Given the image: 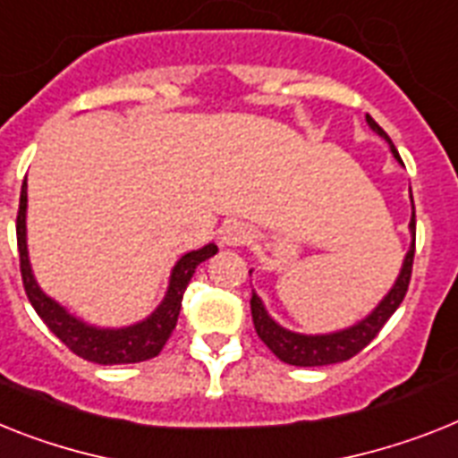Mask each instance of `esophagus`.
Returning a JSON list of instances; mask_svg holds the SVG:
<instances>
[{"label": "esophagus", "instance_id": "34e87169", "mask_svg": "<svg viewBox=\"0 0 458 458\" xmlns=\"http://www.w3.org/2000/svg\"><path fill=\"white\" fill-rule=\"evenodd\" d=\"M250 238H252V232L243 225V222H229L220 233L222 245H229V248L250 243Z\"/></svg>", "mask_w": 458, "mask_h": 458}]
</instances>
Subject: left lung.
<instances>
[{"instance_id":"8db88e82","label":"left lung","mask_w":458,"mask_h":458,"mask_svg":"<svg viewBox=\"0 0 458 458\" xmlns=\"http://www.w3.org/2000/svg\"><path fill=\"white\" fill-rule=\"evenodd\" d=\"M368 123L374 133H379L381 138L386 140L388 145H391V152L398 158V152H395V147H393L386 131H384L369 114ZM410 229L411 236H417V229H414V201H411ZM411 264H414V238H411V245L405 255V262H403L398 281H395V285L388 290L386 297L379 301V306L369 313L368 318H362L360 323L351 325L346 330L330 332V335H300V332L285 330V327H281V325L271 318L269 313H267V309H264L262 300L252 293L250 311L257 337L269 346L271 353H274L276 358H281V360L288 362V365H297V368H320V365H332V362L349 360V358H353L356 353H360V351L379 335V330L386 325V320L391 318L393 313H395L400 301L405 300V293L407 288H410L411 278Z\"/></svg>"}]
</instances>
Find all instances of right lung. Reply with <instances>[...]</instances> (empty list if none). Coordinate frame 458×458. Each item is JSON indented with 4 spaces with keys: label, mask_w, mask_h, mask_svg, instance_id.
I'll return each mask as SVG.
<instances>
[{
    "label": "right lung",
    "mask_w": 458,
    "mask_h": 458,
    "mask_svg": "<svg viewBox=\"0 0 458 458\" xmlns=\"http://www.w3.org/2000/svg\"><path fill=\"white\" fill-rule=\"evenodd\" d=\"M25 210H28V184H22L21 189V206H18L16 217L21 276L30 304L34 306V311L39 313V318L47 323L48 330L65 344L72 353H77L84 360L98 362V365H128V362H142L158 356L173 330H175L184 290H187L196 267L206 262L208 257H213L217 252V245L208 243L201 250H191L177 259L173 274H170L168 293L149 318L128 325V327H119V330H105V327L86 325L84 320H79L67 309H63L58 301H53L48 294L41 293V288L34 281L32 269H30Z\"/></svg>",
    "instance_id": "right-lung-1"
}]
</instances>
